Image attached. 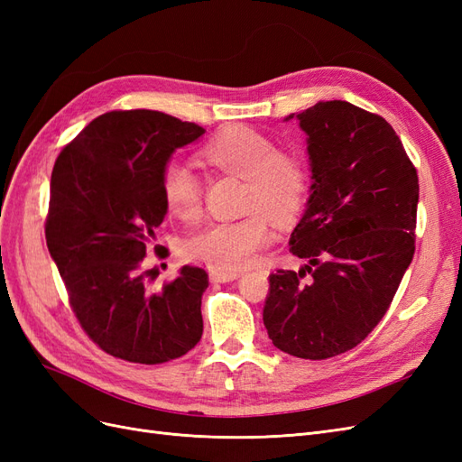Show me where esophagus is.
<instances>
[{
    "mask_svg": "<svg viewBox=\"0 0 462 462\" xmlns=\"http://www.w3.org/2000/svg\"><path fill=\"white\" fill-rule=\"evenodd\" d=\"M239 277H241V272H217V270L209 272V279H212L214 283H227V282H235V279Z\"/></svg>",
    "mask_w": 462,
    "mask_h": 462,
    "instance_id": "esophagus-1",
    "label": "esophagus"
}]
</instances>
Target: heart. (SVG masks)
Returning <instances> with one entry per match:
<instances>
[{
  "label": "heart",
  "mask_w": 462,
  "mask_h": 462,
  "mask_svg": "<svg viewBox=\"0 0 462 462\" xmlns=\"http://www.w3.org/2000/svg\"><path fill=\"white\" fill-rule=\"evenodd\" d=\"M200 158L217 170L246 179L245 208L253 212L216 221L189 236L190 260L217 272H236L253 263L270 241L272 216L279 223L295 219L309 197V171L300 158L277 150L270 136L250 127H229L209 141ZM162 199L171 216L192 221L202 212L200 183L185 163L171 162L160 177Z\"/></svg>",
  "instance_id": "b5f03b06"
}]
</instances>
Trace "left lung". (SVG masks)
<instances>
[{
	"instance_id": "obj_1",
	"label": "left lung",
	"mask_w": 462,
	"mask_h": 462,
	"mask_svg": "<svg viewBox=\"0 0 462 462\" xmlns=\"http://www.w3.org/2000/svg\"><path fill=\"white\" fill-rule=\"evenodd\" d=\"M292 117L312 185L289 250L306 263L270 275L263 326L279 351L324 360L365 341L393 300L414 256L418 175L380 116L331 100Z\"/></svg>"
}]
</instances>
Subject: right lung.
<instances>
[{
  "mask_svg": "<svg viewBox=\"0 0 462 462\" xmlns=\"http://www.w3.org/2000/svg\"><path fill=\"white\" fill-rule=\"evenodd\" d=\"M204 133L162 111H109L55 160L48 250L82 329L111 356L162 365L202 337L208 273L183 265L162 291H150L144 256L167 214L163 167Z\"/></svg>",
  "mask_w": 462,
  "mask_h": 462,
  "instance_id": "right-lung-1",
  "label": "right lung"
}]
</instances>
